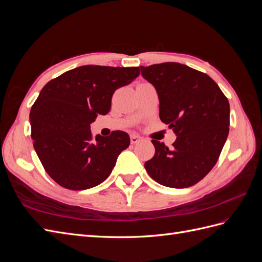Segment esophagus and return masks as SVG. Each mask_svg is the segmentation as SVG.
I'll return each instance as SVG.
<instances>
[{"label": "esophagus", "mask_w": 262, "mask_h": 262, "mask_svg": "<svg viewBox=\"0 0 262 262\" xmlns=\"http://www.w3.org/2000/svg\"><path fill=\"white\" fill-rule=\"evenodd\" d=\"M130 141H131V144H137V143H139V142L142 141V138L137 136V134H131Z\"/></svg>", "instance_id": "1"}]
</instances>
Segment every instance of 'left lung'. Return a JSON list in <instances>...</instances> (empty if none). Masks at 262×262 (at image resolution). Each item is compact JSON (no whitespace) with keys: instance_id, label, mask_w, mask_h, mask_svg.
Segmentation results:
<instances>
[{"instance_id":"8db88e82","label":"left lung","mask_w":262,"mask_h":262,"mask_svg":"<svg viewBox=\"0 0 262 262\" xmlns=\"http://www.w3.org/2000/svg\"><path fill=\"white\" fill-rule=\"evenodd\" d=\"M160 99V118L176 134L168 148L152 140L155 154L144 164L156 182L188 188L216 164L229 131V104L219 85L205 73L177 62L141 67Z\"/></svg>"}]
</instances>
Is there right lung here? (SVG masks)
<instances>
[{
	"label": "right lung",
	"instance_id": "1",
	"mask_svg": "<svg viewBox=\"0 0 262 262\" xmlns=\"http://www.w3.org/2000/svg\"><path fill=\"white\" fill-rule=\"evenodd\" d=\"M140 68L83 66L47 83L31 107L34 147L48 175L63 188L85 190L101 184L130 145L129 134L114 131L93 139L91 123L107 115L119 87Z\"/></svg>",
	"mask_w": 262,
	"mask_h": 262
}]
</instances>
